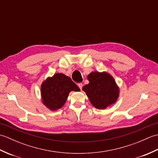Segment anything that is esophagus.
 <instances>
[{"mask_svg": "<svg viewBox=\"0 0 158 158\" xmlns=\"http://www.w3.org/2000/svg\"><path fill=\"white\" fill-rule=\"evenodd\" d=\"M78 86H79V88H80V89H82V87H83V84H82V83H79V84H78Z\"/></svg>", "mask_w": 158, "mask_h": 158, "instance_id": "esophagus-1", "label": "esophagus"}]
</instances>
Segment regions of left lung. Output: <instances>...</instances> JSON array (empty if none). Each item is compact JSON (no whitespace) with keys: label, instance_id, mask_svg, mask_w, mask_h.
<instances>
[{"label":"left lung","instance_id":"left-lung-1","mask_svg":"<svg viewBox=\"0 0 158 158\" xmlns=\"http://www.w3.org/2000/svg\"><path fill=\"white\" fill-rule=\"evenodd\" d=\"M88 80L89 83L82 89L95 108L105 109L117 101L119 89L109 73L92 72L88 75Z\"/></svg>","mask_w":158,"mask_h":158}]
</instances>
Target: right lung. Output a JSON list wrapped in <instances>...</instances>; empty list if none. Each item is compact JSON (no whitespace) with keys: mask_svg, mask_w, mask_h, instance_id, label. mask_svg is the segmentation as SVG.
<instances>
[{"mask_svg":"<svg viewBox=\"0 0 158 158\" xmlns=\"http://www.w3.org/2000/svg\"><path fill=\"white\" fill-rule=\"evenodd\" d=\"M71 91L79 92L80 89L70 77L62 73H56L48 77L41 86L43 105L52 110L62 108Z\"/></svg>","mask_w":158,"mask_h":158,"instance_id":"obj_1","label":"right lung"}]
</instances>
